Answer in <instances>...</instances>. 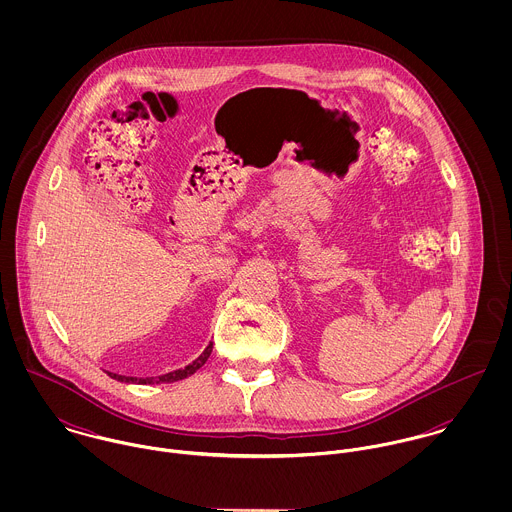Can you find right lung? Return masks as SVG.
I'll use <instances>...</instances> for the list:
<instances>
[{"instance_id": "add662e5", "label": "right lung", "mask_w": 512, "mask_h": 512, "mask_svg": "<svg viewBox=\"0 0 512 512\" xmlns=\"http://www.w3.org/2000/svg\"><path fill=\"white\" fill-rule=\"evenodd\" d=\"M213 353V343L203 351V355L199 359H195L191 365L185 366V368H179V370H173V372H167L163 376H157V378H134V376H122V374H112L108 372L112 378L120 380V382H132V384H159V382H177V380H183L191 374H195L201 366L207 363V359L211 357Z\"/></svg>"}]
</instances>
